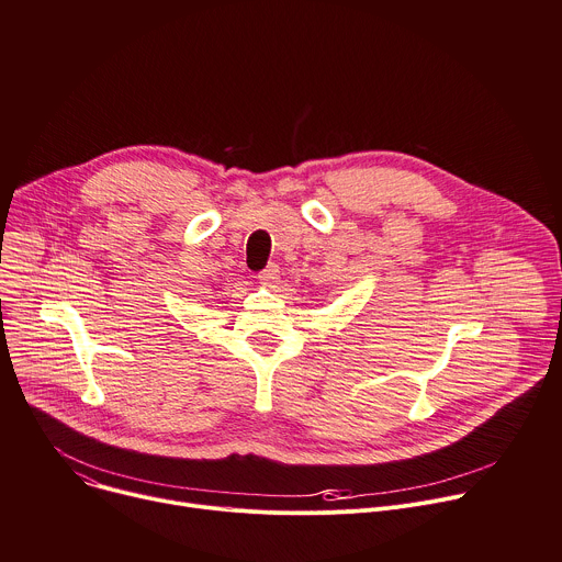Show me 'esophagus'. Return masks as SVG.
Here are the masks:
<instances>
[{
    "label": "esophagus",
    "instance_id": "esophagus-1",
    "mask_svg": "<svg viewBox=\"0 0 562 562\" xmlns=\"http://www.w3.org/2000/svg\"><path fill=\"white\" fill-rule=\"evenodd\" d=\"M258 278H260L265 284H273V282H278V278H280V267H278L276 262H271V265H267V267L258 273Z\"/></svg>",
    "mask_w": 562,
    "mask_h": 562
}]
</instances>
